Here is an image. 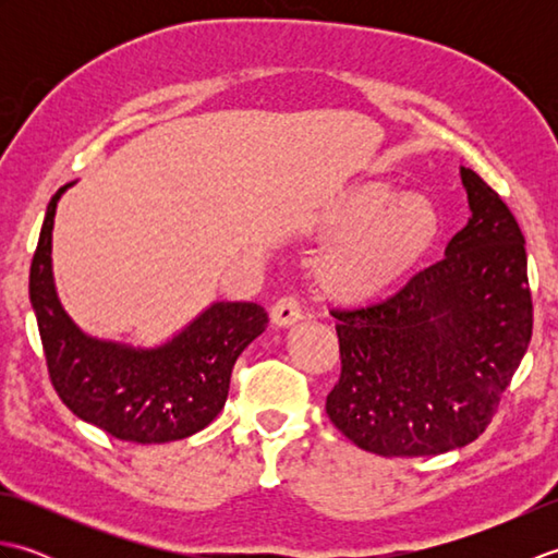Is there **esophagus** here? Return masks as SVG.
<instances>
[{"label": "esophagus", "instance_id": "obj_1", "mask_svg": "<svg viewBox=\"0 0 558 558\" xmlns=\"http://www.w3.org/2000/svg\"><path fill=\"white\" fill-rule=\"evenodd\" d=\"M270 318L276 326H292L302 318V302L294 298V294H286L280 298L270 310Z\"/></svg>", "mask_w": 558, "mask_h": 558}]
</instances>
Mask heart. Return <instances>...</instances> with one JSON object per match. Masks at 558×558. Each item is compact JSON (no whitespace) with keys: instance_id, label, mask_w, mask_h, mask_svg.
Wrapping results in <instances>:
<instances>
[{"instance_id":"b5f03b06","label":"heart","mask_w":558,"mask_h":558,"mask_svg":"<svg viewBox=\"0 0 558 558\" xmlns=\"http://www.w3.org/2000/svg\"><path fill=\"white\" fill-rule=\"evenodd\" d=\"M340 232L352 236L324 260V280L342 294L362 298L388 286L424 254L436 218L424 201L398 204L393 192L372 186L350 198Z\"/></svg>"}]
</instances>
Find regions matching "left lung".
Returning a JSON list of instances; mask_svg holds the SVG:
<instances>
[{"label": "left lung", "mask_w": 558, "mask_h": 558, "mask_svg": "<svg viewBox=\"0 0 558 558\" xmlns=\"http://www.w3.org/2000/svg\"><path fill=\"white\" fill-rule=\"evenodd\" d=\"M472 218L398 292L336 306L340 378L326 414L384 458L448 453L492 424L532 338L525 236L501 196L460 170Z\"/></svg>", "instance_id": "8db88e82"}]
</instances>
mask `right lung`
I'll list each match as a JSON object with an SVG mask.
<instances>
[{"label":"right lung","mask_w":558,"mask_h":558,"mask_svg":"<svg viewBox=\"0 0 558 558\" xmlns=\"http://www.w3.org/2000/svg\"><path fill=\"white\" fill-rule=\"evenodd\" d=\"M64 189L47 204L28 286L59 400L120 441L168 444L201 432L222 410L232 366L266 330L268 312L254 302H218L158 350L83 336L64 314L52 282V225Z\"/></svg>","instance_id":"add662e5"}]
</instances>
